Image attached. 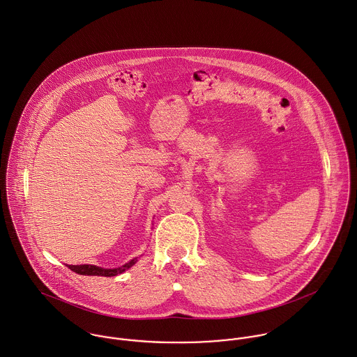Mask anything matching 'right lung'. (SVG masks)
Instances as JSON below:
<instances>
[{"label":"right lung","mask_w":357,"mask_h":357,"mask_svg":"<svg viewBox=\"0 0 357 357\" xmlns=\"http://www.w3.org/2000/svg\"><path fill=\"white\" fill-rule=\"evenodd\" d=\"M138 258H134L131 259L128 264L117 268V269H103V268H99V266H95V265H69V269L78 273V275H82V276H105V278H112V276H117L123 272H126L127 269H130L131 266H134L137 264Z\"/></svg>","instance_id":"add662e5"}]
</instances>
